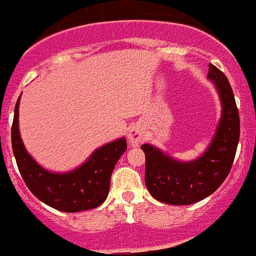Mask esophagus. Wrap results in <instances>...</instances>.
<instances>
[{
  "label": "esophagus",
  "instance_id": "1",
  "mask_svg": "<svg viewBox=\"0 0 256 256\" xmlns=\"http://www.w3.org/2000/svg\"><path fill=\"white\" fill-rule=\"evenodd\" d=\"M128 142L132 146H138L139 143L144 140V130L140 124H132V128H128Z\"/></svg>",
  "mask_w": 256,
  "mask_h": 256
}]
</instances>
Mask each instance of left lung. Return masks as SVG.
Segmentation results:
<instances>
[{
  "label": "left lung",
  "instance_id": "obj_1",
  "mask_svg": "<svg viewBox=\"0 0 256 256\" xmlns=\"http://www.w3.org/2000/svg\"><path fill=\"white\" fill-rule=\"evenodd\" d=\"M208 78L221 101V118L205 152L188 162L178 160L152 144H142L146 155L144 182L154 198L168 205H190L216 192L232 170L240 142V114L229 81L209 64Z\"/></svg>",
  "mask_w": 256,
  "mask_h": 256
}]
</instances>
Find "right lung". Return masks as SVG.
I'll list each match as a JSON object with an SVG mask.
<instances>
[{"mask_svg": "<svg viewBox=\"0 0 256 256\" xmlns=\"http://www.w3.org/2000/svg\"><path fill=\"white\" fill-rule=\"evenodd\" d=\"M20 100L16 104L12 126V147L20 175L36 198L66 213L89 210L106 200L110 176L118 159L128 148L122 136L93 151L84 163L68 172H52L36 163L27 152L20 134Z\"/></svg>", "mask_w": 256, "mask_h": 256, "instance_id": "1", "label": "right lung"}]
</instances>
